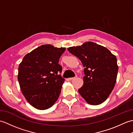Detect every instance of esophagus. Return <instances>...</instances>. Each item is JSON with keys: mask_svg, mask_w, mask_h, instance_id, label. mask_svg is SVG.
I'll use <instances>...</instances> for the list:
<instances>
[{"mask_svg": "<svg viewBox=\"0 0 133 133\" xmlns=\"http://www.w3.org/2000/svg\"><path fill=\"white\" fill-rule=\"evenodd\" d=\"M76 77H74V78H68V80L69 81H71V80H72V79H74Z\"/></svg>", "mask_w": 133, "mask_h": 133, "instance_id": "esophagus-1", "label": "esophagus"}]
</instances>
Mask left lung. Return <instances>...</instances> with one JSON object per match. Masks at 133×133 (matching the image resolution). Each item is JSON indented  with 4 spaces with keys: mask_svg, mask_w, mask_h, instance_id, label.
I'll return each instance as SVG.
<instances>
[{
    "mask_svg": "<svg viewBox=\"0 0 133 133\" xmlns=\"http://www.w3.org/2000/svg\"><path fill=\"white\" fill-rule=\"evenodd\" d=\"M67 50L84 67V83L78 90L79 93L91 105L103 103L116 83L118 71L116 56L106 47L91 42Z\"/></svg>",
    "mask_w": 133,
    "mask_h": 133,
    "instance_id": "left-lung-1",
    "label": "left lung"
}]
</instances>
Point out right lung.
I'll use <instances>...</instances> for the list:
<instances>
[{"label": "right lung", "instance_id": "right-lung-1", "mask_svg": "<svg viewBox=\"0 0 133 133\" xmlns=\"http://www.w3.org/2000/svg\"><path fill=\"white\" fill-rule=\"evenodd\" d=\"M66 48L44 44L24 56L18 68V79L22 94L38 110L52 107L61 92L64 79L58 63Z\"/></svg>", "mask_w": 133, "mask_h": 133}]
</instances>
